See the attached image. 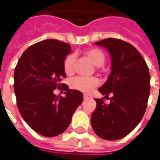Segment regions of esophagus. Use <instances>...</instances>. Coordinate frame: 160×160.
Masks as SVG:
<instances>
[{
  "label": "esophagus",
  "mask_w": 160,
  "mask_h": 160,
  "mask_svg": "<svg viewBox=\"0 0 160 160\" xmlns=\"http://www.w3.org/2000/svg\"><path fill=\"white\" fill-rule=\"evenodd\" d=\"M90 95H87V94H84V99H85V100H87V99H90Z\"/></svg>",
  "instance_id": "34e87169"
}]
</instances>
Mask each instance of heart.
Here are the masks:
<instances>
[{"label":"heart","mask_w":160,"mask_h":160,"mask_svg":"<svg viewBox=\"0 0 160 160\" xmlns=\"http://www.w3.org/2000/svg\"><path fill=\"white\" fill-rule=\"evenodd\" d=\"M84 55L87 57L91 62L97 66L98 69H100L105 62V55L100 49L99 48H89L84 51ZM75 55L74 54H70L65 57L63 67L66 75H72L75 70ZM99 84L98 78L92 76V77H84V76H77L71 80L70 85L74 89L83 92H90L93 88L96 87Z\"/></svg>","instance_id":"1"}]
</instances>
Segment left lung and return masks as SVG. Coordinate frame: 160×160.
Instances as JSON below:
<instances>
[{
    "mask_svg": "<svg viewBox=\"0 0 160 160\" xmlns=\"http://www.w3.org/2000/svg\"><path fill=\"white\" fill-rule=\"evenodd\" d=\"M109 51L111 72L99 89L105 97L111 94L110 103L95 99L96 109L91 114V125L98 136L117 140L129 134L141 121L150 92V75L145 60L131 44L108 38L95 42Z\"/></svg>",
    "mask_w": 160,
    "mask_h": 160,
    "instance_id": "8db88e82",
    "label": "left lung"
}]
</instances>
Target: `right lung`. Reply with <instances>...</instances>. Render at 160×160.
Wrapping results in <instances>:
<instances>
[{
  "label": "right lung",
  "instance_id": "right-lung-1",
  "mask_svg": "<svg viewBox=\"0 0 160 160\" xmlns=\"http://www.w3.org/2000/svg\"><path fill=\"white\" fill-rule=\"evenodd\" d=\"M70 51L69 44L45 40L26 49L15 68L19 111L29 126L43 136H57L65 131L83 101L82 93L61 83L66 77L63 63ZM57 88L67 90L65 98L53 94Z\"/></svg>",
  "mask_w": 160,
  "mask_h": 160
}]
</instances>
